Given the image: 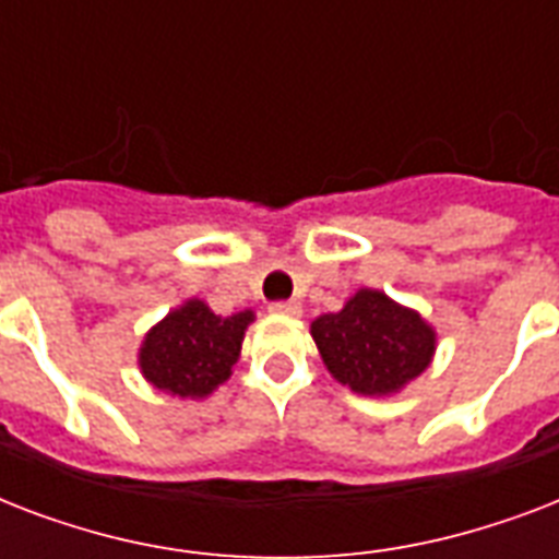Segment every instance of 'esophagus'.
<instances>
[{"label":"esophagus","instance_id":"obj_1","mask_svg":"<svg viewBox=\"0 0 559 559\" xmlns=\"http://www.w3.org/2000/svg\"><path fill=\"white\" fill-rule=\"evenodd\" d=\"M270 310L275 316H289V319H298V316H301V305H298V301H275Z\"/></svg>","mask_w":559,"mask_h":559}]
</instances>
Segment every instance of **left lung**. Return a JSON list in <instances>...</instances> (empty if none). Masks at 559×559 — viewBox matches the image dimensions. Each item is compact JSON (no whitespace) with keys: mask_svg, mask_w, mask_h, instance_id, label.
Listing matches in <instances>:
<instances>
[{"mask_svg":"<svg viewBox=\"0 0 559 559\" xmlns=\"http://www.w3.org/2000/svg\"><path fill=\"white\" fill-rule=\"evenodd\" d=\"M310 336L333 380L362 397L400 394L438 350L426 316L373 287H359L342 310L313 319Z\"/></svg>","mask_w":559,"mask_h":559,"instance_id":"8db88e82","label":"left lung"}]
</instances>
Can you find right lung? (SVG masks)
Listing matches in <instances>:
<instances>
[{"label":"right lung","mask_w":559,"mask_h":559,"mask_svg":"<svg viewBox=\"0 0 559 559\" xmlns=\"http://www.w3.org/2000/svg\"><path fill=\"white\" fill-rule=\"evenodd\" d=\"M252 322L254 310L217 316L202 298H186L142 336L139 371L170 397H211L235 371Z\"/></svg>","instance_id":"right-lung-1"}]
</instances>
